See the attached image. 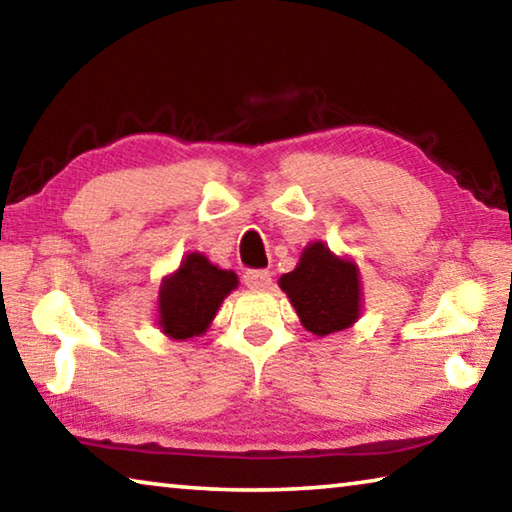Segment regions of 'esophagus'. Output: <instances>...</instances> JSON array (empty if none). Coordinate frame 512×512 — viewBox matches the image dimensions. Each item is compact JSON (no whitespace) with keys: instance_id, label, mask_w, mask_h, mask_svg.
Here are the masks:
<instances>
[{"instance_id":"esophagus-1","label":"esophagus","mask_w":512,"mask_h":512,"mask_svg":"<svg viewBox=\"0 0 512 512\" xmlns=\"http://www.w3.org/2000/svg\"><path fill=\"white\" fill-rule=\"evenodd\" d=\"M244 282L248 289L271 287V271H266V268H250V271L244 273Z\"/></svg>"}]
</instances>
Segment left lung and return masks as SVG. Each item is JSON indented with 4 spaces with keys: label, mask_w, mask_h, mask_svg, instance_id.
<instances>
[{
    "label": "left lung",
    "mask_w": 512,
    "mask_h": 512,
    "mask_svg": "<svg viewBox=\"0 0 512 512\" xmlns=\"http://www.w3.org/2000/svg\"><path fill=\"white\" fill-rule=\"evenodd\" d=\"M298 316L311 334L327 336L359 318V273L354 262L329 253L325 244H309L300 264L280 277Z\"/></svg>",
    "instance_id": "8db88e82"
}]
</instances>
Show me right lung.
I'll list each match as a JSON object with an SVG mask.
<instances>
[{
  "label": "right lung",
  "instance_id": "1",
  "mask_svg": "<svg viewBox=\"0 0 512 512\" xmlns=\"http://www.w3.org/2000/svg\"><path fill=\"white\" fill-rule=\"evenodd\" d=\"M237 275L221 271L201 253L183 259L176 273L162 282L160 327L171 339H194L212 323L223 298L237 287Z\"/></svg>",
  "mask_w": 512,
  "mask_h": 512
}]
</instances>
